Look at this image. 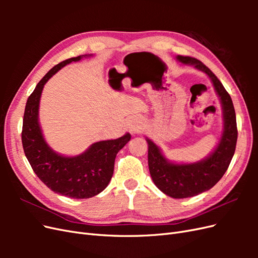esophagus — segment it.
Segmentation results:
<instances>
[{"instance_id": "esophagus-1", "label": "esophagus", "mask_w": 258, "mask_h": 258, "mask_svg": "<svg viewBox=\"0 0 258 258\" xmlns=\"http://www.w3.org/2000/svg\"><path fill=\"white\" fill-rule=\"evenodd\" d=\"M143 129H144V122L141 119H136L131 123L130 132L132 135H136V134H139V132H141Z\"/></svg>"}]
</instances>
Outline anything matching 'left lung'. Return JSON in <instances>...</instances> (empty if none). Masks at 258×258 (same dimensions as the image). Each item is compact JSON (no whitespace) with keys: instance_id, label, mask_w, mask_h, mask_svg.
Instances as JSON below:
<instances>
[{"instance_id":"obj_1","label":"left lung","mask_w":258,"mask_h":258,"mask_svg":"<svg viewBox=\"0 0 258 258\" xmlns=\"http://www.w3.org/2000/svg\"><path fill=\"white\" fill-rule=\"evenodd\" d=\"M176 59L184 64L194 66L210 77L220 97L224 116V129L220 142L213 153L198 162L182 165L170 162L161 154L159 147L146 138L148 168L153 182L167 196L182 199L209 190L223 177L236 151L238 129L232 100L215 74L196 58L177 56Z\"/></svg>"}]
</instances>
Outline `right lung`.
<instances>
[{"mask_svg": "<svg viewBox=\"0 0 258 258\" xmlns=\"http://www.w3.org/2000/svg\"><path fill=\"white\" fill-rule=\"evenodd\" d=\"M86 56L60 62L38 82L28 98L21 132L23 151L37 177L52 191L74 199L91 198L106 188L114 172L116 155L131 139V135L126 134L116 140L96 142L74 157L53 152L46 143L38 122V106L44 85L61 68Z\"/></svg>", "mask_w": 258, "mask_h": 258, "instance_id": "right-lung-1", "label": "right lung"}]
</instances>
